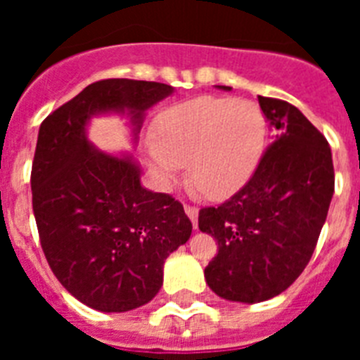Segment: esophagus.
<instances>
[{
  "label": "esophagus",
  "instance_id": "34e87169",
  "mask_svg": "<svg viewBox=\"0 0 360 360\" xmlns=\"http://www.w3.org/2000/svg\"><path fill=\"white\" fill-rule=\"evenodd\" d=\"M186 214L189 216L191 221H193V227H198V209L195 207V205H186Z\"/></svg>",
  "mask_w": 360,
  "mask_h": 360
}]
</instances>
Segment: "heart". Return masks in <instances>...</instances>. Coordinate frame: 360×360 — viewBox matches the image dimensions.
I'll use <instances>...</instances> for the list:
<instances>
[{"mask_svg":"<svg viewBox=\"0 0 360 360\" xmlns=\"http://www.w3.org/2000/svg\"><path fill=\"white\" fill-rule=\"evenodd\" d=\"M266 117L252 101L196 97L164 110L148 146L153 169L173 184L184 164L203 196L225 200L256 173L266 144Z\"/></svg>","mask_w":360,"mask_h":360,"instance_id":"heart-1","label":"heart"}]
</instances>
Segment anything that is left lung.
<instances>
[{"label": "left lung", "instance_id": "left-lung-1", "mask_svg": "<svg viewBox=\"0 0 360 360\" xmlns=\"http://www.w3.org/2000/svg\"><path fill=\"white\" fill-rule=\"evenodd\" d=\"M257 101L274 142L236 195L198 214L200 231L218 241L203 272L207 285L219 297L249 304L276 297L301 276L335 187L323 133L287 101L262 95Z\"/></svg>", "mask_w": 360, "mask_h": 360}]
</instances>
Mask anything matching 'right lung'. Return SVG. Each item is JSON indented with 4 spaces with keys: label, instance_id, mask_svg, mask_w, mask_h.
<instances>
[{
    "label": "right lung",
    "instance_id": "1",
    "mask_svg": "<svg viewBox=\"0 0 360 360\" xmlns=\"http://www.w3.org/2000/svg\"><path fill=\"white\" fill-rule=\"evenodd\" d=\"M171 94L162 82L104 79L41 124L30 176L41 247L63 287L95 310L149 303L193 224L178 200L142 187L131 157L94 148L86 126L98 113L128 111L136 135L146 111Z\"/></svg>",
    "mask_w": 360,
    "mask_h": 360
}]
</instances>
